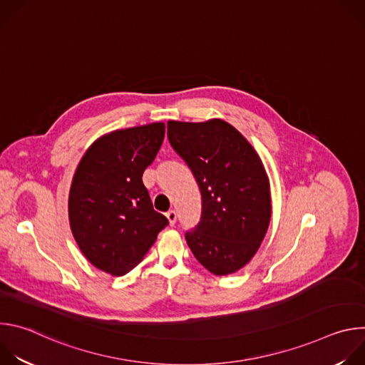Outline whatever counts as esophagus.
<instances>
[{
    "mask_svg": "<svg viewBox=\"0 0 365 365\" xmlns=\"http://www.w3.org/2000/svg\"><path fill=\"white\" fill-rule=\"evenodd\" d=\"M166 217H168V220H169V225H170V227H173V225L176 224V220H178V214H176L175 211H169V212L166 214Z\"/></svg>",
    "mask_w": 365,
    "mask_h": 365,
    "instance_id": "34e87169",
    "label": "esophagus"
}]
</instances>
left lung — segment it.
Segmentation results:
<instances>
[{"label": "left lung", "mask_w": 365, "mask_h": 365, "mask_svg": "<svg viewBox=\"0 0 365 365\" xmlns=\"http://www.w3.org/2000/svg\"><path fill=\"white\" fill-rule=\"evenodd\" d=\"M168 137L202 195L200 222L186 232L197 262L215 276L238 272L270 225V180L248 140L224 120L169 121Z\"/></svg>", "instance_id": "1"}]
</instances>
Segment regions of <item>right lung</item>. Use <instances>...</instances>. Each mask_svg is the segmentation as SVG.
I'll return each instance as SVG.
<instances>
[{
  "mask_svg": "<svg viewBox=\"0 0 365 365\" xmlns=\"http://www.w3.org/2000/svg\"><path fill=\"white\" fill-rule=\"evenodd\" d=\"M165 138V123L114 130L96 138L81 159L69 192L73 238L96 269L124 276L169 224L154 211L143 173Z\"/></svg>",
  "mask_w": 365,
  "mask_h": 365,
  "instance_id": "obj_1",
  "label": "right lung"
}]
</instances>
